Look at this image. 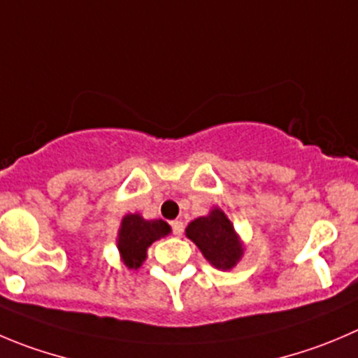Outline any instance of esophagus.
I'll return each mask as SVG.
<instances>
[{"instance_id": "1", "label": "esophagus", "mask_w": 358, "mask_h": 358, "mask_svg": "<svg viewBox=\"0 0 358 358\" xmlns=\"http://www.w3.org/2000/svg\"><path fill=\"white\" fill-rule=\"evenodd\" d=\"M170 227H172V234L176 237H181L182 236V221H179V220H176V221H172V223H170Z\"/></svg>"}]
</instances>
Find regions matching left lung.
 I'll return each instance as SVG.
<instances>
[{
	"label": "left lung",
	"instance_id": "obj_1",
	"mask_svg": "<svg viewBox=\"0 0 358 358\" xmlns=\"http://www.w3.org/2000/svg\"><path fill=\"white\" fill-rule=\"evenodd\" d=\"M186 236L217 268H232L243 257V246L237 241L236 230L220 209H214L209 216L192 221L186 228Z\"/></svg>",
	"mask_w": 358,
	"mask_h": 358
}]
</instances>
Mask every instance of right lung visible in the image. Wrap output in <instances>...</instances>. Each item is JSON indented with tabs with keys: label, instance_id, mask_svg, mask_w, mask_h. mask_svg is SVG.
<instances>
[{
	"label": "right lung",
	"instance_id": "obj_1",
	"mask_svg": "<svg viewBox=\"0 0 358 358\" xmlns=\"http://www.w3.org/2000/svg\"><path fill=\"white\" fill-rule=\"evenodd\" d=\"M169 232L170 227L162 220L148 221L138 214H128L122 217L117 248L124 264L130 268L141 267L145 260L148 248Z\"/></svg>",
	"mask_w": 358,
	"mask_h": 358
}]
</instances>
